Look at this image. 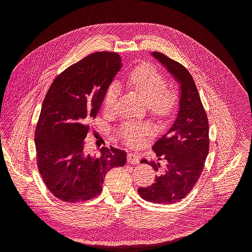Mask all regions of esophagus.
Instances as JSON below:
<instances>
[{
	"instance_id": "esophagus-1",
	"label": "esophagus",
	"mask_w": 252,
	"mask_h": 252,
	"mask_svg": "<svg viewBox=\"0 0 252 252\" xmlns=\"http://www.w3.org/2000/svg\"><path fill=\"white\" fill-rule=\"evenodd\" d=\"M127 161L129 164L136 165L139 163V156L134 154V152H129V154L127 155Z\"/></svg>"
}]
</instances>
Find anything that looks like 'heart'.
<instances>
[{
    "instance_id": "obj_1",
    "label": "heart",
    "mask_w": 252,
    "mask_h": 252,
    "mask_svg": "<svg viewBox=\"0 0 252 252\" xmlns=\"http://www.w3.org/2000/svg\"><path fill=\"white\" fill-rule=\"evenodd\" d=\"M128 84L133 89L139 91L144 100L149 105L151 111L158 116L168 114L177 103V94L171 88L167 87L164 75L149 63L141 64L130 72ZM120 94V84L112 82L106 90L104 106L106 109H112ZM151 128L146 123H126L122 127L121 138L129 144H136L143 140L145 134H148Z\"/></svg>"
}]
</instances>
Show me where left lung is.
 <instances>
[{
    "label": "left lung",
    "instance_id": "1",
    "mask_svg": "<svg viewBox=\"0 0 252 252\" xmlns=\"http://www.w3.org/2000/svg\"><path fill=\"white\" fill-rule=\"evenodd\" d=\"M151 56L180 84V108L172 126L152 147L163 164L150 162L159 174L156 183L139 188L142 199L158 204H173L191 191L203 171L209 151V125L191 74L180 63L161 52ZM142 164H148L142 159Z\"/></svg>",
    "mask_w": 252,
    "mask_h": 252
}]
</instances>
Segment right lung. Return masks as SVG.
Segmentation results:
<instances>
[{
	"label": "right lung",
	"instance_id": "add662e5",
	"mask_svg": "<svg viewBox=\"0 0 252 252\" xmlns=\"http://www.w3.org/2000/svg\"><path fill=\"white\" fill-rule=\"evenodd\" d=\"M121 67L116 52L93 53L59 74L44 98L34 133L37 166L49 191L61 201L97 196L106 173L126 164L124 150L103 147L98 157L84 150L86 123L95 118Z\"/></svg>",
	"mask_w": 252,
	"mask_h": 252
}]
</instances>
